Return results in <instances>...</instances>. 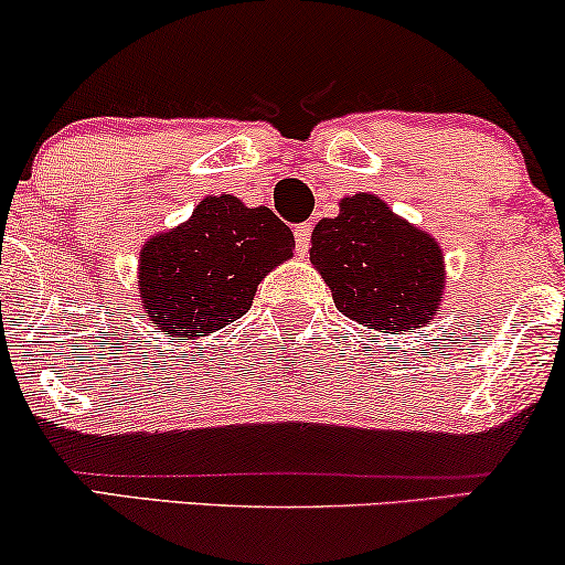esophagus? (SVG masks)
Returning <instances> with one entry per match:
<instances>
[{
	"instance_id": "obj_1",
	"label": "esophagus",
	"mask_w": 565,
	"mask_h": 565,
	"mask_svg": "<svg viewBox=\"0 0 565 565\" xmlns=\"http://www.w3.org/2000/svg\"><path fill=\"white\" fill-rule=\"evenodd\" d=\"M309 244H311V223L296 225V252L303 256L309 252Z\"/></svg>"
}]
</instances>
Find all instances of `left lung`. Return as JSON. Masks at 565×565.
Instances as JSON below:
<instances>
[{"label":"left lung","mask_w":565,"mask_h":565,"mask_svg":"<svg viewBox=\"0 0 565 565\" xmlns=\"http://www.w3.org/2000/svg\"><path fill=\"white\" fill-rule=\"evenodd\" d=\"M311 265L332 290L337 311L369 329L402 334L426 327L441 309V246L376 194L342 196L337 217L319 220Z\"/></svg>","instance_id":"1"}]
</instances>
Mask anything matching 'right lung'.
<instances>
[{
    "label": "right lung",
    "instance_id": "1",
    "mask_svg": "<svg viewBox=\"0 0 565 565\" xmlns=\"http://www.w3.org/2000/svg\"><path fill=\"white\" fill-rule=\"evenodd\" d=\"M292 231L269 207L204 196L192 217L139 248L142 317L168 337H207L252 309L256 285L288 262Z\"/></svg>",
    "mask_w": 565,
    "mask_h": 565
}]
</instances>
